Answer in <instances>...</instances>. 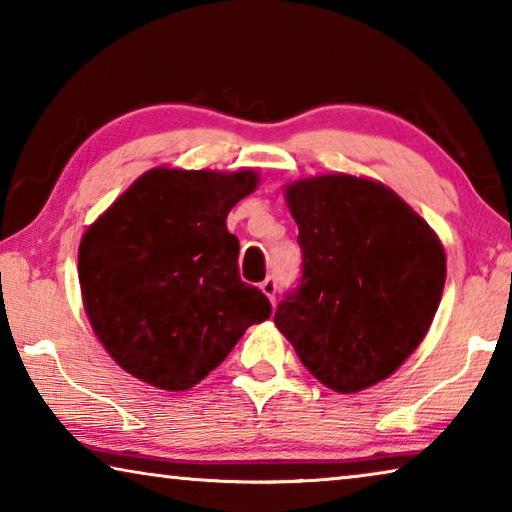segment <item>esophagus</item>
Instances as JSON below:
<instances>
[{
    "label": "esophagus",
    "mask_w": 512,
    "mask_h": 512,
    "mask_svg": "<svg viewBox=\"0 0 512 512\" xmlns=\"http://www.w3.org/2000/svg\"><path fill=\"white\" fill-rule=\"evenodd\" d=\"M259 289L264 291V296H268V300L275 302V293H277V282L275 277H266V280L259 284Z\"/></svg>",
    "instance_id": "1"
}]
</instances>
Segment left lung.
I'll use <instances>...</instances> for the list:
<instances>
[{
	"label": "left lung",
	"mask_w": 512,
	"mask_h": 512,
	"mask_svg": "<svg viewBox=\"0 0 512 512\" xmlns=\"http://www.w3.org/2000/svg\"><path fill=\"white\" fill-rule=\"evenodd\" d=\"M300 280L275 325L311 375L357 393L402 366L427 334L445 287V250L384 185L320 176L287 189Z\"/></svg>",
	"instance_id": "8db88e82"
}]
</instances>
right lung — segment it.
Returning a JSON list of instances; mask_svg holds the SVG:
<instances>
[{
    "mask_svg": "<svg viewBox=\"0 0 512 512\" xmlns=\"http://www.w3.org/2000/svg\"><path fill=\"white\" fill-rule=\"evenodd\" d=\"M253 171L151 169L85 232L79 280L112 359L164 391H187L228 357L271 302L239 275L228 212Z\"/></svg>",
    "mask_w": 512,
    "mask_h": 512,
    "instance_id": "right-lung-1",
    "label": "right lung"
}]
</instances>
